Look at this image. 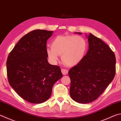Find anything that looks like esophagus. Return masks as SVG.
I'll use <instances>...</instances> for the list:
<instances>
[{
  "mask_svg": "<svg viewBox=\"0 0 121 121\" xmlns=\"http://www.w3.org/2000/svg\"><path fill=\"white\" fill-rule=\"evenodd\" d=\"M61 71H62V73L63 75H65L68 73V70L65 69H61Z\"/></svg>",
  "mask_w": 121,
  "mask_h": 121,
  "instance_id": "esophagus-1",
  "label": "esophagus"
}]
</instances>
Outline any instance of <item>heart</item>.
Segmentation results:
<instances>
[{"label": "heart", "mask_w": 121, "mask_h": 121, "mask_svg": "<svg viewBox=\"0 0 121 121\" xmlns=\"http://www.w3.org/2000/svg\"><path fill=\"white\" fill-rule=\"evenodd\" d=\"M88 43L85 38L79 35H58L51 43V48H48V56L53 62H56L59 56L65 65L68 67L76 65L86 56Z\"/></svg>", "instance_id": "1"}]
</instances>
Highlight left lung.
I'll use <instances>...</instances> for the list:
<instances>
[{
  "mask_svg": "<svg viewBox=\"0 0 121 121\" xmlns=\"http://www.w3.org/2000/svg\"><path fill=\"white\" fill-rule=\"evenodd\" d=\"M88 41L89 49L84 58L68 72L70 96L76 102L84 104L99 97L112 82L116 72L115 56L110 48L91 33Z\"/></svg>",
  "mask_w": 121,
  "mask_h": 121,
  "instance_id": "8db88e82",
  "label": "left lung"
}]
</instances>
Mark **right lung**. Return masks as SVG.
Listing matches in <instances>:
<instances>
[{
  "label": "right lung",
  "instance_id": "add662e5",
  "mask_svg": "<svg viewBox=\"0 0 121 121\" xmlns=\"http://www.w3.org/2000/svg\"><path fill=\"white\" fill-rule=\"evenodd\" d=\"M53 31L35 30L22 37L9 54L6 65L9 85L24 99L45 102L53 85L62 77L60 67L48 61L47 41Z\"/></svg>",
  "mask_w": 121,
  "mask_h": 121
}]
</instances>
